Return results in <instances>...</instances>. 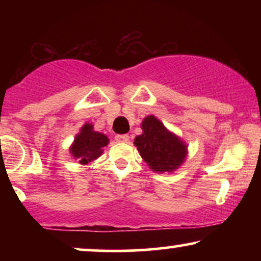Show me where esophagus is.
I'll use <instances>...</instances> for the list:
<instances>
[{
	"instance_id": "obj_1",
	"label": "esophagus",
	"mask_w": 261,
	"mask_h": 261,
	"mask_svg": "<svg viewBox=\"0 0 261 261\" xmlns=\"http://www.w3.org/2000/svg\"><path fill=\"white\" fill-rule=\"evenodd\" d=\"M115 140L118 141V142H127V141L130 140V136H128V135H116Z\"/></svg>"
}]
</instances>
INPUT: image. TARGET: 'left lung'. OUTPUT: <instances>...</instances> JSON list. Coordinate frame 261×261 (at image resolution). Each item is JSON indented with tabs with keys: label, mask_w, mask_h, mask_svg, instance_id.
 I'll return each instance as SVG.
<instances>
[{
	"label": "left lung",
	"mask_w": 261,
	"mask_h": 261,
	"mask_svg": "<svg viewBox=\"0 0 261 261\" xmlns=\"http://www.w3.org/2000/svg\"><path fill=\"white\" fill-rule=\"evenodd\" d=\"M142 134L135 137L134 145L142 160L155 173H173L188 157V145L178 135L164 126L154 115L141 122Z\"/></svg>",
	"instance_id": "left-lung-1"
}]
</instances>
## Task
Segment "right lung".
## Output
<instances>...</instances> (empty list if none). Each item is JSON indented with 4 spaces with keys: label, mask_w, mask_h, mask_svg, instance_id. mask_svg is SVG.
Listing matches in <instances>:
<instances>
[{
    "label": "right lung",
    "mask_w": 261,
    "mask_h": 261,
    "mask_svg": "<svg viewBox=\"0 0 261 261\" xmlns=\"http://www.w3.org/2000/svg\"><path fill=\"white\" fill-rule=\"evenodd\" d=\"M108 145L109 139L107 135L95 131L92 122H86L70 146V153L74 161L85 166L99 158Z\"/></svg>",
    "instance_id": "add662e5"
}]
</instances>
